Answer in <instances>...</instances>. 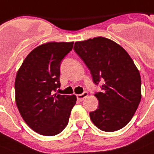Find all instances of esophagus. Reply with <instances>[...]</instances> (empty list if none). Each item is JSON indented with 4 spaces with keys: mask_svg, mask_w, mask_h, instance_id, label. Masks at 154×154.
<instances>
[{
    "mask_svg": "<svg viewBox=\"0 0 154 154\" xmlns=\"http://www.w3.org/2000/svg\"><path fill=\"white\" fill-rule=\"evenodd\" d=\"M87 95H88V93L87 91H85L83 92V94H77V98H78V100L83 101L85 98H87Z\"/></svg>",
    "mask_w": 154,
    "mask_h": 154,
    "instance_id": "esophagus-1",
    "label": "esophagus"
}]
</instances>
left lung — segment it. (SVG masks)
Wrapping results in <instances>:
<instances>
[{
    "instance_id": "obj_1",
    "label": "left lung",
    "mask_w": 154,
    "mask_h": 154,
    "mask_svg": "<svg viewBox=\"0 0 154 154\" xmlns=\"http://www.w3.org/2000/svg\"><path fill=\"white\" fill-rule=\"evenodd\" d=\"M74 50L91 71L94 84L102 82V92L94 94L98 109L90 113L101 130L113 132L126 126L141 98V76L126 50L105 37L78 41Z\"/></svg>"
}]
</instances>
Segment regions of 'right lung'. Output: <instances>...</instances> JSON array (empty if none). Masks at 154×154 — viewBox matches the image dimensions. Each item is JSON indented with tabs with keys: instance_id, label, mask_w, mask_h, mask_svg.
<instances>
[{
	"instance_id": "1",
	"label": "right lung",
	"mask_w": 154,
	"mask_h": 154,
	"mask_svg": "<svg viewBox=\"0 0 154 154\" xmlns=\"http://www.w3.org/2000/svg\"><path fill=\"white\" fill-rule=\"evenodd\" d=\"M74 42H49L33 49L17 71L16 103L29 127L44 136H54L67 126L75 95L53 91L60 87V63Z\"/></svg>"
}]
</instances>
